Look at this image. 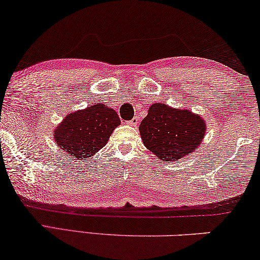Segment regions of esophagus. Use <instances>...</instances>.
Instances as JSON below:
<instances>
[{
  "label": "esophagus",
  "instance_id": "1",
  "mask_svg": "<svg viewBox=\"0 0 260 260\" xmlns=\"http://www.w3.org/2000/svg\"><path fill=\"white\" fill-rule=\"evenodd\" d=\"M138 122H139V119L137 118V117H134L133 119H132V120H129V121L128 122H127V123H128V125L129 126H137L138 125Z\"/></svg>",
  "mask_w": 260,
  "mask_h": 260
}]
</instances>
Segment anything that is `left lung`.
Masks as SVG:
<instances>
[{"label":"left lung","instance_id":"8db88e82","mask_svg":"<svg viewBox=\"0 0 260 260\" xmlns=\"http://www.w3.org/2000/svg\"><path fill=\"white\" fill-rule=\"evenodd\" d=\"M147 148L165 161H177L192 153L202 141L205 122L187 110H175L165 104H154L140 126Z\"/></svg>","mask_w":260,"mask_h":260}]
</instances>
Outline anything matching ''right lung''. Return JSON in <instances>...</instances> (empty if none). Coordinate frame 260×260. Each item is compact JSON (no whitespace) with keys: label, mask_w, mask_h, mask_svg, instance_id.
<instances>
[{"label":"right lung","mask_w":260,"mask_h":260,"mask_svg":"<svg viewBox=\"0 0 260 260\" xmlns=\"http://www.w3.org/2000/svg\"><path fill=\"white\" fill-rule=\"evenodd\" d=\"M119 125L117 112L96 104L69 114L55 131V139L65 154L85 160L105 147L112 132Z\"/></svg>","instance_id":"1"}]
</instances>
